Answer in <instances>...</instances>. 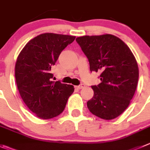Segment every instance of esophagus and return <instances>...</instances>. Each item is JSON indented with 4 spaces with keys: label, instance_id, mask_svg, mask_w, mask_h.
<instances>
[{
    "label": "esophagus",
    "instance_id": "esophagus-1",
    "mask_svg": "<svg viewBox=\"0 0 150 150\" xmlns=\"http://www.w3.org/2000/svg\"><path fill=\"white\" fill-rule=\"evenodd\" d=\"M83 87H84V85H83V84H80V85H78V86H76V88H78V89H79V90H80V89L83 88Z\"/></svg>",
    "mask_w": 150,
    "mask_h": 150
}]
</instances>
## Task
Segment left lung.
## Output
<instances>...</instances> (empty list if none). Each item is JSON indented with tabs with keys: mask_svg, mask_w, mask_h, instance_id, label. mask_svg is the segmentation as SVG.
I'll return each instance as SVG.
<instances>
[{
	"mask_svg": "<svg viewBox=\"0 0 150 150\" xmlns=\"http://www.w3.org/2000/svg\"><path fill=\"white\" fill-rule=\"evenodd\" d=\"M75 40L88 59L90 72L100 73L101 83L92 86L94 95L87 103L89 110L103 120L116 118L127 108L137 88L139 70L134 54L111 34Z\"/></svg>",
	"mask_w": 150,
	"mask_h": 150,
	"instance_id": "1",
	"label": "left lung"
}]
</instances>
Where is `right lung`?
<instances>
[{"label": "right lung", "instance_id": "right-lung-1", "mask_svg": "<svg viewBox=\"0 0 150 150\" xmlns=\"http://www.w3.org/2000/svg\"><path fill=\"white\" fill-rule=\"evenodd\" d=\"M75 36L46 33L30 40L16 60L15 76L22 100L41 119L48 120L63 111L72 85L53 81L52 69L60 53Z\"/></svg>", "mask_w": 150, "mask_h": 150}]
</instances>
